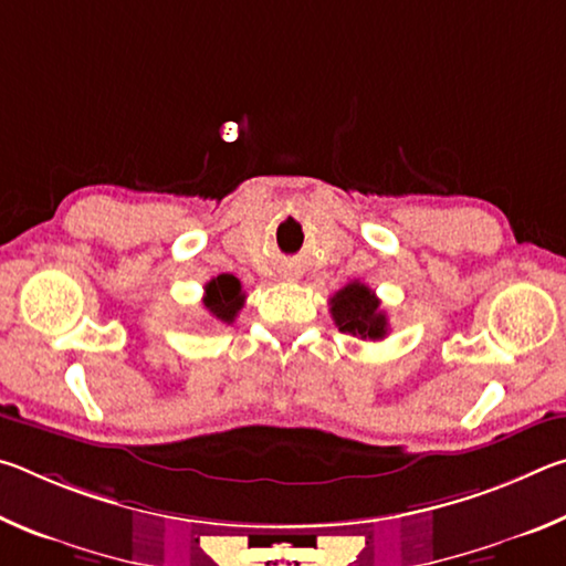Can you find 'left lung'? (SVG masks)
Wrapping results in <instances>:
<instances>
[{
  "label": "left lung",
  "instance_id": "obj_1",
  "mask_svg": "<svg viewBox=\"0 0 566 566\" xmlns=\"http://www.w3.org/2000/svg\"><path fill=\"white\" fill-rule=\"evenodd\" d=\"M329 312L339 332L359 339H385L389 332L387 314L379 310L377 294L361 282H349L329 300Z\"/></svg>",
  "mask_w": 566,
  "mask_h": 566
}]
</instances>
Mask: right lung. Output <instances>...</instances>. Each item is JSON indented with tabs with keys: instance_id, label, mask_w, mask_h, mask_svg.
<instances>
[{
	"instance_id": "obj_1",
	"label": "right lung",
	"mask_w": 566,
	"mask_h": 566,
	"mask_svg": "<svg viewBox=\"0 0 566 566\" xmlns=\"http://www.w3.org/2000/svg\"><path fill=\"white\" fill-rule=\"evenodd\" d=\"M205 306L214 319L232 324L239 310L244 306L242 282L234 274H219L212 282L205 284Z\"/></svg>"
}]
</instances>
